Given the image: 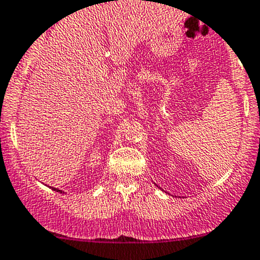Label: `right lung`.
Wrapping results in <instances>:
<instances>
[{"instance_id":"1","label":"right lung","mask_w":260,"mask_h":260,"mask_svg":"<svg viewBox=\"0 0 260 260\" xmlns=\"http://www.w3.org/2000/svg\"><path fill=\"white\" fill-rule=\"evenodd\" d=\"M52 190H55V191H59V192H62V191H60V190H56V188H52Z\"/></svg>"}]
</instances>
